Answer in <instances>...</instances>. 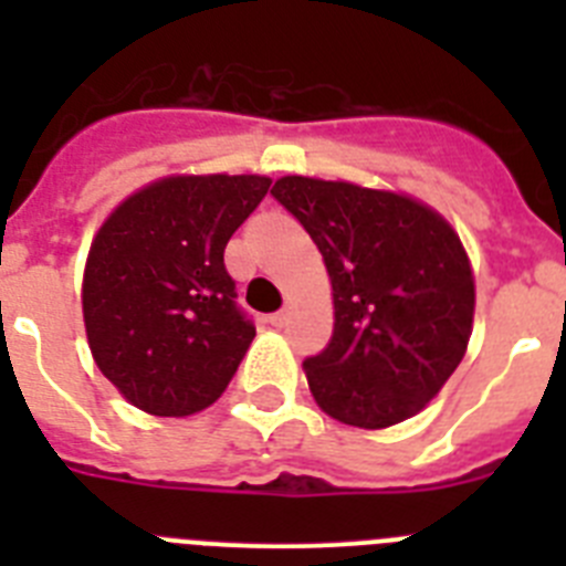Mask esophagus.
<instances>
[{"label": "esophagus", "instance_id": "obj_1", "mask_svg": "<svg viewBox=\"0 0 566 566\" xmlns=\"http://www.w3.org/2000/svg\"><path fill=\"white\" fill-rule=\"evenodd\" d=\"M269 323H272L274 328H283L289 323V312H277V314H272V317H269Z\"/></svg>", "mask_w": 566, "mask_h": 566}]
</instances>
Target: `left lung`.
I'll list each match as a JSON object with an SVG mask.
<instances>
[{"label": "left lung", "mask_w": 566, "mask_h": 566, "mask_svg": "<svg viewBox=\"0 0 566 566\" xmlns=\"http://www.w3.org/2000/svg\"><path fill=\"white\" fill-rule=\"evenodd\" d=\"M272 195L332 280V339L303 363L319 411L365 431L417 417L473 332L476 280L457 229L413 195L352 181L283 175Z\"/></svg>", "instance_id": "left-lung-1"}]
</instances>
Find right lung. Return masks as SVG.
Here are the masks:
<instances>
[{"mask_svg": "<svg viewBox=\"0 0 566 566\" xmlns=\"http://www.w3.org/2000/svg\"><path fill=\"white\" fill-rule=\"evenodd\" d=\"M272 187L266 175H164L127 195L90 243L82 314L98 371L153 417H189L227 391L254 326L223 249Z\"/></svg>", "mask_w": 566, "mask_h": 566, "instance_id": "right-lung-1", "label": "right lung"}]
</instances>
